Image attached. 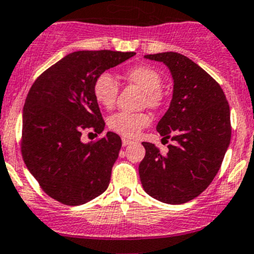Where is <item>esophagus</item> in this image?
Returning <instances> with one entry per match:
<instances>
[{
	"label": "esophagus",
	"mask_w": 254,
	"mask_h": 254,
	"mask_svg": "<svg viewBox=\"0 0 254 254\" xmlns=\"http://www.w3.org/2000/svg\"><path fill=\"white\" fill-rule=\"evenodd\" d=\"M122 142H123V146H127V145L132 144V140L127 139V137H123V139H122Z\"/></svg>",
	"instance_id": "1"
}]
</instances>
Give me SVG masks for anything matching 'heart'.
Segmentation results:
<instances>
[{
  "mask_svg": "<svg viewBox=\"0 0 254 254\" xmlns=\"http://www.w3.org/2000/svg\"><path fill=\"white\" fill-rule=\"evenodd\" d=\"M124 78L131 84L142 90V107L157 109L164 103L161 92L162 78L157 70L149 65H135L124 73ZM119 85L110 73H100L93 83V95L98 104L107 109H112L117 102ZM150 124V117L146 113L118 112L110 115L108 127L112 131L125 137H135L144 127Z\"/></svg>",
  "mask_w": 254,
  "mask_h": 254,
  "instance_id": "1",
  "label": "heart"
}]
</instances>
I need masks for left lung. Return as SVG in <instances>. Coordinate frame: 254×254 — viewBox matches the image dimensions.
Wrapping results in <instances>:
<instances>
[{
  "label": "left lung",
  "mask_w": 254,
  "mask_h": 254,
  "mask_svg": "<svg viewBox=\"0 0 254 254\" xmlns=\"http://www.w3.org/2000/svg\"><path fill=\"white\" fill-rule=\"evenodd\" d=\"M145 58L162 62L171 72L172 99L156 130L175 142L165 155L142 142L140 180L147 195L180 205L202 193L220 170L231 141L230 105L220 84L187 57L165 52Z\"/></svg>",
  "instance_id": "1"
}]
</instances>
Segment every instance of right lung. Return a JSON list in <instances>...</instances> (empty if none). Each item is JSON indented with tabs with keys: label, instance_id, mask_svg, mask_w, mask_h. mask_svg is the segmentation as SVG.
<instances>
[{
	"label": "right lung",
	"instance_id": "1",
	"mask_svg": "<svg viewBox=\"0 0 254 254\" xmlns=\"http://www.w3.org/2000/svg\"><path fill=\"white\" fill-rule=\"evenodd\" d=\"M134 56L73 52L42 73L29 89L22 114V156L42 190L61 203L83 205L109 186L122 139L108 131L85 144L82 134H100L105 127L93 95L94 79Z\"/></svg>",
	"mask_w": 254,
	"mask_h": 254
}]
</instances>
